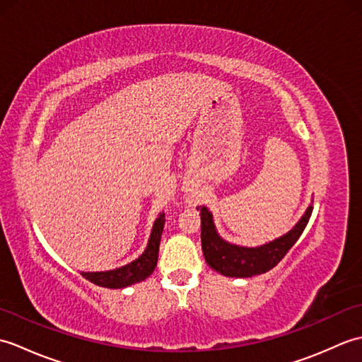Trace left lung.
I'll list each match as a JSON object with an SVG mask.
<instances>
[{
    "instance_id": "obj_1",
    "label": "left lung",
    "mask_w": 362,
    "mask_h": 362,
    "mask_svg": "<svg viewBox=\"0 0 362 362\" xmlns=\"http://www.w3.org/2000/svg\"><path fill=\"white\" fill-rule=\"evenodd\" d=\"M197 210H201V241L206 264L226 276L249 279V276L271 271L280 263L303 233L311 218L313 206L308 205L302 218L288 233L257 247H245V245L226 241L214 226L213 213L206 206H197Z\"/></svg>"
}]
</instances>
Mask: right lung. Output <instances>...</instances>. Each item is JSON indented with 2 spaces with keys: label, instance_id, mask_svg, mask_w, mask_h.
<instances>
[{
  "label": "right lung",
  "instance_id": "1",
  "mask_svg": "<svg viewBox=\"0 0 362 362\" xmlns=\"http://www.w3.org/2000/svg\"><path fill=\"white\" fill-rule=\"evenodd\" d=\"M163 227H165V213H158V216L156 218V221H153L148 245H146V249L140 257L134 261H130L129 264H124L117 269H110V271L81 272L82 276L83 279H87L88 281L98 284V286L110 288V289H122L146 280L157 266L158 247H160L161 233H163Z\"/></svg>",
  "mask_w": 362,
  "mask_h": 362
}]
</instances>
